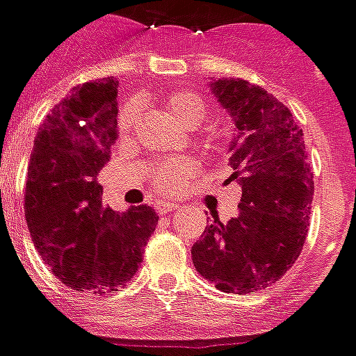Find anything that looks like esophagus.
Wrapping results in <instances>:
<instances>
[{
  "label": "esophagus",
  "mask_w": 356,
  "mask_h": 356,
  "mask_svg": "<svg viewBox=\"0 0 356 356\" xmlns=\"http://www.w3.org/2000/svg\"><path fill=\"white\" fill-rule=\"evenodd\" d=\"M176 209V204H159L158 206V213L159 216H169Z\"/></svg>",
  "instance_id": "34e87169"
}]
</instances>
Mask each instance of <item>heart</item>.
Wrapping results in <instances>:
<instances>
[{"label": "heart", "mask_w": 356, "mask_h": 356, "mask_svg": "<svg viewBox=\"0 0 356 356\" xmlns=\"http://www.w3.org/2000/svg\"><path fill=\"white\" fill-rule=\"evenodd\" d=\"M167 109L172 117L186 128H195L202 122L206 117V102L200 96L193 95V92H176L167 100ZM140 118V104L139 102H129L128 106L124 107L120 115H118V128L120 134L129 135L137 128ZM195 165L186 159H175V161H167V163L159 165L158 169L152 172L154 189L158 195H170L175 193L178 187L184 184L187 176L193 175Z\"/></svg>", "instance_id": "b5f03b06"}]
</instances>
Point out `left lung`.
<instances>
[{"instance_id":"obj_1","label":"left lung","mask_w":356,"mask_h":356,"mask_svg":"<svg viewBox=\"0 0 356 356\" xmlns=\"http://www.w3.org/2000/svg\"><path fill=\"white\" fill-rule=\"evenodd\" d=\"M209 90L232 118V176L241 187L239 213L213 221L193 245L200 277L227 293L277 282L299 258L307 238L314 181L302 129L271 92L245 79H209Z\"/></svg>"}]
</instances>
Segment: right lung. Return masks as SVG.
Returning a JSON list of instances; mask_svg holds the SVG:
<instances>
[{"label":"right lung","mask_w":356,"mask_h":356,"mask_svg":"<svg viewBox=\"0 0 356 356\" xmlns=\"http://www.w3.org/2000/svg\"><path fill=\"white\" fill-rule=\"evenodd\" d=\"M115 78L74 87L35 137L26 184V219L44 264L78 291L107 293L135 277L158 225L150 206L117 213L102 204L96 176L117 140Z\"/></svg>","instance_id":"right-lung-1"}]
</instances>
